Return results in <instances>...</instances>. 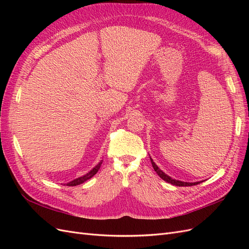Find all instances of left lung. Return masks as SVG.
<instances>
[{
  "label": "left lung",
  "instance_id": "8db88e82",
  "mask_svg": "<svg viewBox=\"0 0 249 249\" xmlns=\"http://www.w3.org/2000/svg\"><path fill=\"white\" fill-rule=\"evenodd\" d=\"M150 162H152V165H153V167H154V169H155V171L158 173V176H159L162 179H164L165 182H167V183H170V184H172V185H176V186H178V187H187V186H194V185H197V184H199V182H196V183H187V182H182V180H177V179H173V178H171L169 176H167L166 173H164L161 169H159V167L157 166L156 165V163L153 161V159L152 158H150Z\"/></svg>",
  "mask_w": 249,
  "mask_h": 249
}]
</instances>
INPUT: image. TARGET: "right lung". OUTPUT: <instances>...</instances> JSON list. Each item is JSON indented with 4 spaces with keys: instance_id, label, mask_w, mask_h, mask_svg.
<instances>
[{
    "instance_id": "obj_1",
    "label": "right lung",
    "mask_w": 249,
    "mask_h": 249,
    "mask_svg": "<svg viewBox=\"0 0 249 249\" xmlns=\"http://www.w3.org/2000/svg\"><path fill=\"white\" fill-rule=\"evenodd\" d=\"M102 163H103V161H101L99 164L96 165V166H95L93 169H91V170H90L88 173H86L85 176H83V177H81V178H76V179L71 180V182H70L69 184H66V186H78V185H80V184H82V183L86 182L87 179L91 178L95 175V173H96L97 171H99V169H100V167H101Z\"/></svg>"
}]
</instances>
